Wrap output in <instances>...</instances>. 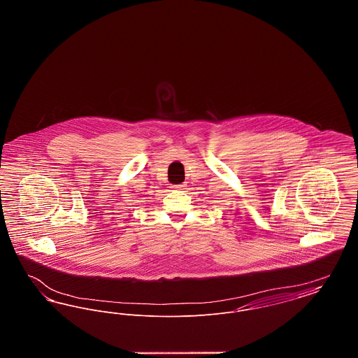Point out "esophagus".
Here are the masks:
<instances>
[{
	"mask_svg": "<svg viewBox=\"0 0 358 358\" xmlns=\"http://www.w3.org/2000/svg\"><path fill=\"white\" fill-rule=\"evenodd\" d=\"M185 187V185H176L174 189H182V187Z\"/></svg>",
	"mask_w": 358,
	"mask_h": 358,
	"instance_id": "esophagus-1",
	"label": "esophagus"
}]
</instances>
